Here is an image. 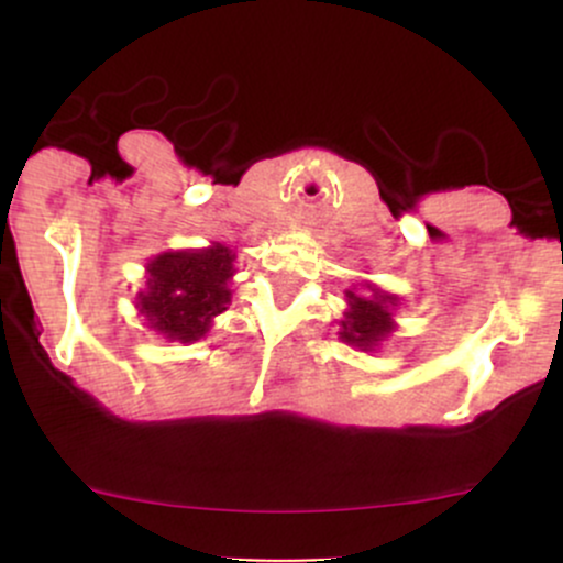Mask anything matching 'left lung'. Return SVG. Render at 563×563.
I'll return each instance as SVG.
<instances>
[{
	"mask_svg": "<svg viewBox=\"0 0 563 563\" xmlns=\"http://www.w3.org/2000/svg\"><path fill=\"white\" fill-rule=\"evenodd\" d=\"M345 313L340 318V340L351 349L376 351L382 340H387L397 329L395 308L400 299L395 294L382 291L376 283H362L360 288L345 291Z\"/></svg>",
	"mask_w": 563,
	"mask_h": 563,
	"instance_id": "left-lung-1",
	"label": "left lung"
}]
</instances>
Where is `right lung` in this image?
Masks as SVG:
<instances>
[{"mask_svg": "<svg viewBox=\"0 0 563 563\" xmlns=\"http://www.w3.org/2000/svg\"><path fill=\"white\" fill-rule=\"evenodd\" d=\"M236 253L223 242L207 247L168 250L146 264V288L135 308L146 327L176 343L207 338L214 316L229 310Z\"/></svg>", "mask_w": 563, "mask_h": 563, "instance_id": "add662e5", "label": "right lung"}]
</instances>
